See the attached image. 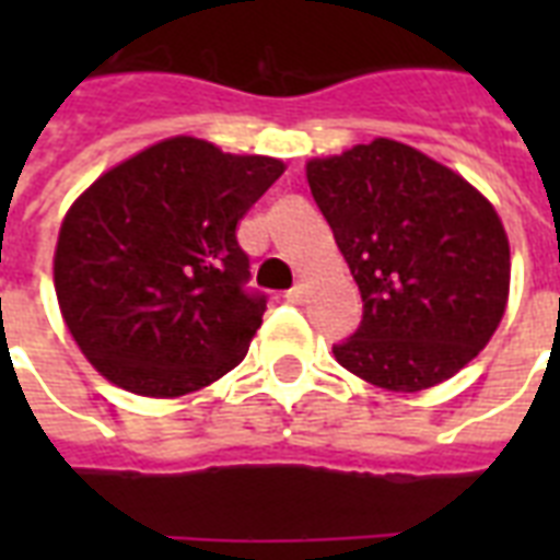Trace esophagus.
I'll list each match as a JSON object with an SVG mask.
<instances>
[{
	"label": "esophagus",
	"instance_id": "obj_1",
	"mask_svg": "<svg viewBox=\"0 0 560 560\" xmlns=\"http://www.w3.org/2000/svg\"><path fill=\"white\" fill-rule=\"evenodd\" d=\"M288 302H293V305H302L305 302V284H296V288L288 290Z\"/></svg>",
	"mask_w": 560,
	"mask_h": 560
}]
</instances>
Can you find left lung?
I'll return each mask as SVG.
<instances>
[{"label":"left lung","mask_w":560,"mask_h":560,"mask_svg":"<svg viewBox=\"0 0 560 560\" xmlns=\"http://www.w3.org/2000/svg\"><path fill=\"white\" fill-rule=\"evenodd\" d=\"M305 174L363 299L337 363L389 392L451 381L509 305L512 253L491 200L395 139L311 160Z\"/></svg>","instance_id":"8db88e82"}]
</instances>
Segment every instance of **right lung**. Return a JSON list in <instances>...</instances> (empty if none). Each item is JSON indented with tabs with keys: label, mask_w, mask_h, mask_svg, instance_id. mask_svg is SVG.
<instances>
[{
	"label": "right lung",
	"mask_w": 560,
	"mask_h": 560,
	"mask_svg": "<svg viewBox=\"0 0 560 560\" xmlns=\"http://www.w3.org/2000/svg\"><path fill=\"white\" fill-rule=\"evenodd\" d=\"M281 174L272 156L171 136L69 206L57 305L101 377L144 398H183L246 358L267 305L244 290L237 223Z\"/></svg>",
	"instance_id": "add662e5"
}]
</instances>
